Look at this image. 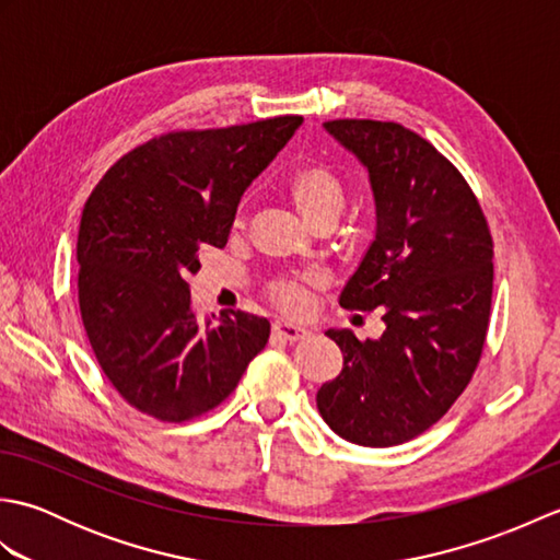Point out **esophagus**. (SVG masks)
Wrapping results in <instances>:
<instances>
[{
    "mask_svg": "<svg viewBox=\"0 0 560 560\" xmlns=\"http://www.w3.org/2000/svg\"><path fill=\"white\" fill-rule=\"evenodd\" d=\"M273 335H279L281 339H287V341H301V339L311 335V331H307L301 325H293V323H277V325H273Z\"/></svg>",
    "mask_w": 560,
    "mask_h": 560,
    "instance_id": "esophagus-1",
    "label": "esophagus"
}]
</instances>
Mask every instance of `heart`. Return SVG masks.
<instances>
[{
	"label": "heart",
	"mask_w": 560,
	"mask_h": 560,
	"mask_svg": "<svg viewBox=\"0 0 560 560\" xmlns=\"http://www.w3.org/2000/svg\"><path fill=\"white\" fill-rule=\"evenodd\" d=\"M287 195L295 211L311 225L319 221L335 223L343 209V201H347V189H343L337 173H331L323 163H307L295 168L287 180ZM271 299L283 311L299 313L305 305V289L295 279H277L271 283Z\"/></svg>",
	"instance_id": "1"
}]
</instances>
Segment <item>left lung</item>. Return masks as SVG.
<instances>
[{
  "mask_svg": "<svg viewBox=\"0 0 560 560\" xmlns=\"http://www.w3.org/2000/svg\"><path fill=\"white\" fill-rule=\"evenodd\" d=\"M323 127L363 165L375 205V235L339 305L377 307L385 331L359 341L327 329L343 368L317 389V409L349 443L392 447L443 419L469 385L489 329L493 243L469 185L423 137L377 120Z\"/></svg>",
  "mask_w": 560,
  "mask_h": 560,
  "instance_id": "obj_1",
  "label": "left lung"
}]
</instances>
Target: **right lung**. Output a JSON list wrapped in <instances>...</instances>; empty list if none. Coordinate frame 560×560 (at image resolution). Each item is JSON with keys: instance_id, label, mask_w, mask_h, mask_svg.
Masks as SVG:
<instances>
[{"instance_id": "right-lung-1", "label": "right lung", "mask_w": 560, "mask_h": 560, "mask_svg": "<svg viewBox=\"0 0 560 560\" xmlns=\"http://www.w3.org/2000/svg\"><path fill=\"white\" fill-rule=\"evenodd\" d=\"M301 125L283 115L151 139L91 192L77 243L81 319L103 373L135 409L195 419L265 349V317L197 319L187 281L201 253L229 243L245 189Z\"/></svg>"}]
</instances>
